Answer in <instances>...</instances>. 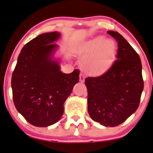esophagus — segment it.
<instances>
[{"mask_svg":"<svg viewBox=\"0 0 153 153\" xmlns=\"http://www.w3.org/2000/svg\"><path fill=\"white\" fill-rule=\"evenodd\" d=\"M80 82H85V75L80 73Z\"/></svg>","mask_w":153,"mask_h":153,"instance_id":"obj_1","label":"esophagus"}]
</instances>
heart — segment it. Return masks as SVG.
<instances>
[{"instance_id":"b5f03b06","label":"heart","mask_w":153,"mask_h":153,"mask_svg":"<svg viewBox=\"0 0 153 153\" xmlns=\"http://www.w3.org/2000/svg\"><path fill=\"white\" fill-rule=\"evenodd\" d=\"M78 53L83 70L91 76L100 77L108 72L114 63L117 44L111 39L97 36L81 43Z\"/></svg>"}]
</instances>
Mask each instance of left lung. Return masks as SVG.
Returning a JSON list of instances; mask_svg holds the SVG:
<instances>
[{
    "label": "left lung",
    "instance_id": "obj_1",
    "mask_svg": "<svg viewBox=\"0 0 153 153\" xmlns=\"http://www.w3.org/2000/svg\"><path fill=\"white\" fill-rule=\"evenodd\" d=\"M118 42L117 59L105 74L85 79L88 110L104 126H119L138 109L143 90L140 56L119 32L107 31Z\"/></svg>",
    "mask_w": 153,
    "mask_h": 153
}]
</instances>
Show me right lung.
Listing matches in <instances>:
<instances>
[{
  "label": "right lung",
  "instance_id": "obj_1",
  "mask_svg": "<svg viewBox=\"0 0 153 153\" xmlns=\"http://www.w3.org/2000/svg\"><path fill=\"white\" fill-rule=\"evenodd\" d=\"M58 32L43 33L23 46L11 80L13 102L29 123L46 127L62 117L63 104L79 81L78 70L61 71L59 49L54 44L61 37Z\"/></svg>",
  "mask_w": 153,
  "mask_h": 153
}]
</instances>
